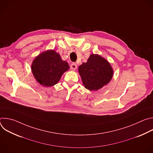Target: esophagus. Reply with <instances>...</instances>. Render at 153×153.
Returning <instances> with one entry per match:
<instances>
[{
  "instance_id": "esophagus-1",
  "label": "esophagus",
  "mask_w": 153,
  "mask_h": 153,
  "mask_svg": "<svg viewBox=\"0 0 153 153\" xmlns=\"http://www.w3.org/2000/svg\"><path fill=\"white\" fill-rule=\"evenodd\" d=\"M70 68H71V70L72 71H75L77 69V65H76V64L74 63H72L71 65V66H70Z\"/></svg>"
}]
</instances>
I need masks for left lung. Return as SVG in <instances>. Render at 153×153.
<instances>
[{
	"instance_id": "obj_1",
	"label": "left lung",
	"mask_w": 153,
	"mask_h": 153,
	"mask_svg": "<svg viewBox=\"0 0 153 153\" xmlns=\"http://www.w3.org/2000/svg\"><path fill=\"white\" fill-rule=\"evenodd\" d=\"M78 71L84 87L90 91H97L107 85L114 73L110 63L97 54H91L87 62L79 67Z\"/></svg>"
}]
</instances>
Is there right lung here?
I'll use <instances>...</instances> for the list:
<instances>
[{
	"label": "right lung",
	"instance_id": "1",
	"mask_svg": "<svg viewBox=\"0 0 153 153\" xmlns=\"http://www.w3.org/2000/svg\"><path fill=\"white\" fill-rule=\"evenodd\" d=\"M70 69L67 62L54 50L43 51L36 56L31 64V71L41 85L50 87L57 84L62 74Z\"/></svg>",
	"mask_w": 153,
	"mask_h": 153
}]
</instances>
